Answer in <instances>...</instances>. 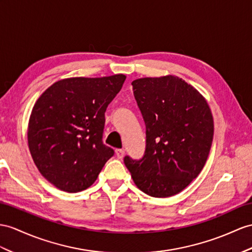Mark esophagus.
Instances as JSON below:
<instances>
[{
    "label": "esophagus",
    "instance_id": "esophagus-1",
    "mask_svg": "<svg viewBox=\"0 0 252 252\" xmlns=\"http://www.w3.org/2000/svg\"><path fill=\"white\" fill-rule=\"evenodd\" d=\"M115 155H116V157H118L119 159H122L123 157H124V155H125V152H124V150H116L115 151Z\"/></svg>",
    "mask_w": 252,
    "mask_h": 252
}]
</instances>
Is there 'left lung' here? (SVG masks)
Segmentation results:
<instances>
[{"label":"left lung","instance_id":"1","mask_svg":"<svg viewBox=\"0 0 252 252\" xmlns=\"http://www.w3.org/2000/svg\"><path fill=\"white\" fill-rule=\"evenodd\" d=\"M146 127L143 157L125 156L137 187L154 198L185 189L203 169L211 151L214 121L205 98L175 76L132 81Z\"/></svg>","mask_w":252,"mask_h":252}]
</instances>
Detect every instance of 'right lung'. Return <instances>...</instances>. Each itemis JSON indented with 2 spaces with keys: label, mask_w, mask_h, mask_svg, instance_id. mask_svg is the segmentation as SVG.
I'll use <instances>...</instances> for the list:
<instances>
[{
  "label": "right lung",
  "mask_w": 252,
  "mask_h": 252,
  "mask_svg": "<svg viewBox=\"0 0 252 252\" xmlns=\"http://www.w3.org/2000/svg\"><path fill=\"white\" fill-rule=\"evenodd\" d=\"M126 76L68 78L53 83L35 102L29 149L41 175L66 192L89 188L114 151L102 143L105 112Z\"/></svg>",
  "instance_id": "right-lung-1"
}]
</instances>
